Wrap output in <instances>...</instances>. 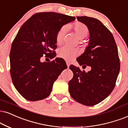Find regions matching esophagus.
Listing matches in <instances>:
<instances>
[{"label": "esophagus", "instance_id": "34e87169", "mask_svg": "<svg viewBox=\"0 0 128 128\" xmlns=\"http://www.w3.org/2000/svg\"><path fill=\"white\" fill-rule=\"evenodd\" d=\"M66 64H67V67L68 68L70 65V64L69 62H68V61H66Z\"/></svg>", "mask_w": 128, "mask_h": 128}]
</instances>
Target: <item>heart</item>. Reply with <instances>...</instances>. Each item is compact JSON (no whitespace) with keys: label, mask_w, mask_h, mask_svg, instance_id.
Instances as JSON below:
<instances>
[{"label":"heart","mask_w":128,"mask_h":128,"mask_svg":"<svg viewBox=\"0 0 128 128\" xmlns=\"http://www.w3.org/2000/svg\"><path fill=\"white\" fill-rule=\"evenodd\" d=\"M68 27L72 28L79 38L83 39L88 35L89 30L88 26L80 22H76L72 25H68ZM66 30V26H62L56 32V41L57 44H60L63 41L64 34ZM79 54L78 49L76 48L64 45L58 48L57 50V55L59 57L66 60L67 61H71Z\"/></svg>","instance_id":"obj_1"}]
</instances>
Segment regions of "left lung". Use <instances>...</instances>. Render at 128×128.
Here are the masks:
<instances>
[{
	"mask_svg": "<svg viewBox=\"0 0 128 128\" xmlns=\"http://www.w3.org/2000/svg\"><path fill=\"white\" fill-rule=\"evenodd\" d=\"M77 19L88 26L90 32L89 45L77 61L80 66H90L92 70L86 72L70 66L74 75L68 82V90L76 102L92 106L113 91L120 70V60L112 34L100 20L87 16Z\"/></svg>",
	"mask_w": 128,
	"mask_h": 128,
	"instance_id": "obj_1",
	"label": "left lung"
}]
</instances>
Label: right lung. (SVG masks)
<instances>
[{
  "instance_id": "1",
  "label": "right lung",
  "mask_w": 128,
  "mask_h": 128,
  "mask_svg": "<svg viewBox=\"0 0 128 128\" xmlns=\"http://www.w3.org/2000/svg\"><path fill=\"white\" fill-rule=\"evenodd\" d=\"M75 19L58 13L39 12L19 29L11 46L10 72L14 87L25 99L38 101L47 98L55 81L67 68L62 58L41 62L40 58L56 56V32Z\"/></svg>"
}]
</instances>
